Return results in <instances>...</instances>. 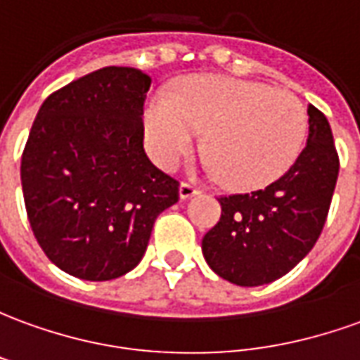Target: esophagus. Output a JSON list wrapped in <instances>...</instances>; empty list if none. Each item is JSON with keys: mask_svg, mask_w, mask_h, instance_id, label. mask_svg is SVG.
Listing matches in <instances>:
<instances>
[{"mask_svg": "<svg viewBox=\"0 0 360 360\" xmlns=\"http://www.w3.org/2000/svg\"><path fill=\"white\" fill-rule=\"evenodd\" d=\"M202 192L198 186L190 184V182H182L180 188H178V195H180V200H190V198H194Z\"/></svg>", "mask_w": 360, "mask_h": 360, "instance_id": "obj_1", "label": "esophagus"}]
</instances>
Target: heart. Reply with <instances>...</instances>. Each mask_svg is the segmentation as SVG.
I'll use <instances>...</instances> for the list:
<instances>
[{
	"mask_svg": "<svg viewBox=\"0 0 360 360\" xmlns=\"http://www.w3.org/2000/svg\"><path fill=\"white\" fill-rule=\"evenodd\" d=\"M143 119L148 153L162 168L178 165L205 130V165L231 190L278 180L308 131L306 109L292 91L217 74L186 78L174 98L153 94Z\"/></svg>",
	"mask_w": 360,
	"mask_h": 360,
	"instance_id": "b5f03b06",
	"label": "heart"
}]
</instances>
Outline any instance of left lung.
<instances>
[{"label":"left lung","mask_w":360,"mask_h":360,"mask_svg":"<svg viewBox=\"0 0 360 360\" xmlns=\"http://www.w3.org/2000/svg\"><path fill=\"white\" fill-rule=\"evenodd\" d=\"M306 147L288 172L251 194L219 198L221 217L202 239L210 269L237 286H262L294 269L323 229L339 174L327 117L308 108Z\"/></svg>","instance_id":"obj_1"}]
</instances>
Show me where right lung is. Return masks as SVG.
<instances>
[{"label": "right lung", "instance_id": "add662e5", "mask_svg": "<svg viewBox=\"0 0 360 360\" xmlns=\"http://www.w3.org/2000/svg\"><path fill=\"white\" fill-rule=\"evenodd\" d=\"M150 78L108 66L49 96L21 158L29 223L44 255L70 276L113 280L137 266L178 182L143 148Z\"/></svg>", "mask_w": 360, "mask_h": 360}]
</instances>
